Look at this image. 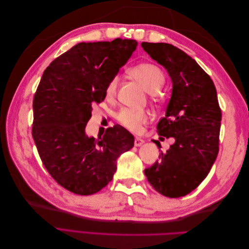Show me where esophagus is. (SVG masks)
I'll return each mask as SVG.
<instances>
[{"label": "esophagus", "mask_w": 249, "mask_h": 249, "mask_svg": "<svg viewBox=\"0 0 249 249\" xmlns=\"http://www.w3.org/2000/svg\"><path fill=\"white\" fill-rule=\"evenodd\" d=\"M143 143H144V141H143V139L139 138V137H136L135 138V141H134V145L135 146H141Z\"/></svg>", "instance_id": "esophagus-1"}]
</instances>
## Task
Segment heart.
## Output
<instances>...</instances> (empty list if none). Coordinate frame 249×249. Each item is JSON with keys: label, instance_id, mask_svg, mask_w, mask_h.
Segmentation results:
<instances>
[{"label": "heart", "instance_id": "1", "mask_svg": "<svg viewBox=\"0 0 249 249\" xmlns=\"http://www.w3.org/2000/svg\"><path fill=\"white\" fill-rule=\"evenodd\" d=\"M133 76L136 78L150 93L160 91L165 83V74L159 66L152 63H141L131 70ZM119 77L114 76L108 82L106 87V96L111 99L117 92ZM120 124L132 132L140 131L141 126L148 120V113L144 110H134L124 108L120 110L117 115Z\"/></svg>", "mask_w": 249, "mask_h": 249}]
</instances>
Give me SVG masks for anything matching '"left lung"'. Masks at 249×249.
Segmentation results:
<instances>
[{
  "label": "left lung",
  "instance_id": "1",
  "mask_svg": "<svg viewBox=\"0 0 249 249\" xmlns=\"http://www.w3.org/2000/svg\"><path fill=\"white\" fill-rule=\"evenodd\" d=\"M141 47L171 79V97L157 132L176 139L144 173L164 196H185L206 178L219 150L221 109L216 88L209 74L182 50L163 42H142Z\"/></svg>",
  "mask_w": 249,
  "mask_h": 249
}]
</instances>
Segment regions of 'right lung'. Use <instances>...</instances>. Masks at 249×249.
I'll return each instance as SVG.
<instances>
[{
    "label": "right lung",
    "mask_w": 249,
    "mask_h": 249,
    "mask_svg": "<svg viewBox=\"0 0 249 249\" xmlns=\"http://www.w3.org/2000/svg\"><path fill=\"white\" fill-rule=\"evenodd\" d=\"M137 41L80 42L44 71L34 95L32 136L51 177L74 194L91 195L106 187L116 160L134 146L124 126L108 127L103 137H88L92 105L136 50Z\"/></svg>",
    "instance_id": "1"
}]
</instances>
